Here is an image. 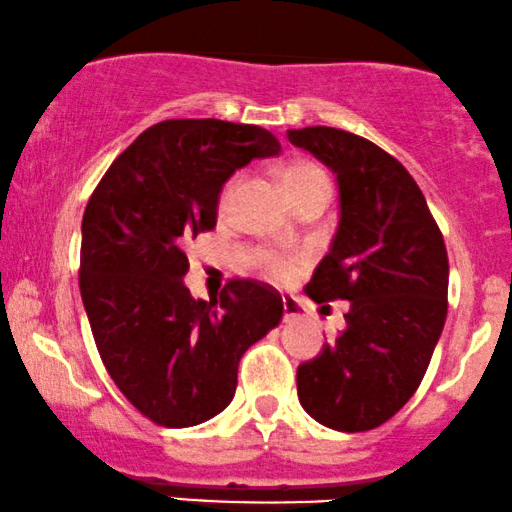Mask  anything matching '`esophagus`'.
Listing matches in <instances>:
<instances>
[{
    "mask_svg": "<svg viewBox=\"0 0 512 512\" xmlns=\"http://www.w3.org/2000/svg\"><path fill=\"white\" fill-rule=\"evenodd\" d=\"M282 309H285V321H294V318L302 316V309H299L297 299L282 297Z\"/></svg>",
    "mask_w": 512,
    "mask_h": 512,
    "instance_id": "esophagus-1",
    "label": "esophagus"
}]
</instances>
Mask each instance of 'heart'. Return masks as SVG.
I'll return each instance as SVG.
<instances>
[{
	"label": "heart",
	"instance_id": "obj_1",
	"mask_svg": "<svg viewBox=\"0 0 512 512\" xmlns=\"http://www.w3.org/2000/svg\"><path fill=\"white\" fill-rule=\"evenodd\" d=\"M282 182H285L287 194L292 196V194H297V191L309 189V186L330 184V177L321 165H316V162H309V160H302V162H294V165L287 167L285 174H282ZM239 184H242V177H239V174H234V177L227 179L225 186H222V191L218 196L220 213H227V210L232 208L234 198H237ZM266 268L273 278H285V275L290 273V263L282 261V258H278V256H266Z\"/></svg>",
	"mask_w": 512,
	"mask_h": 512
}]
</instances>
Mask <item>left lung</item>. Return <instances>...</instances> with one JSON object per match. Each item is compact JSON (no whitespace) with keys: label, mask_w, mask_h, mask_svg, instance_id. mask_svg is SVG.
I'll use <instances>...</instances> for the list:
<instances>
[{"label":"left lung","mask_w":512,"mask_h":512,"mask_svg":"<svg viewBox=\"0 0 512 512\" xmlns=\"http://www.w3.org/2000/svg\"><path fill=\"white\" fill-rule=\"evenodd\" d=\"M330 167L340 222L306 294L347 299V328L297 369L299 402L318 424L369 431L412 398L448 314V254L426 198L393 155L333 126L287 131Z\"/></svg>","instance_id":"left-lung-1"}]
</instances>
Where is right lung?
<instances>
[{
	"mask_svg": "<svg viewBox=\"0 0 512 512\" xmlns=\"http://www.w3.org/2000/svg\"><path fill=\"white\" fill-rule=\"evenodd\" d=\"M280 153L256 124L167 119L95 186L81 222L78 287L107 374L150 422L184 429L230 405L242 354L282 318V297L230 280L203 302L186 290L182 244L218 220L234 170Z\"/></svg>",
	"mask_w": 512,
	"mask_h": 512,
	"instance_id": "1",
	"label": "right lung"
}]
</instances>
